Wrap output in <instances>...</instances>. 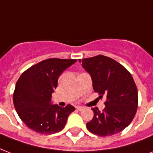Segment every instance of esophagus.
Segmentation results:
<instances>
[{
    "label": "esophagus",
    "instance_id": "1",
    "mask_svg": "<svg viewBox=\"0 0 153 153\" xmlns=\"http://www.w3.org/2000/svg\"><path fill=\"white\" fill-rule=\"evenodd\" d=\"M76 109H77L78 111H83L84 109H85V107L81 106V105H77V106H76Z\"/></svg>",
    "mask_w": 153,
    "mask_h": 153
}]
</instances>
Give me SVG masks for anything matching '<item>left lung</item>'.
<instances>
[{"label":"left lung","mask_w":153,"mask_h":153,"mask_svg":"<svg viewBox=\"0 0 153 153\" xmlns=\"http://www.w3.org/2000/svg\"><path fill=\"white\" fill-rule=\"evenodd\" d=\"M79 61L91 76L94 92L101 98L106 97L102 111L92 108L94 118L86 127L103 137L120 132L131 123L137 111L138 91L132 76L122 64L102 55Z\"/></svg>","instance_id":"1"}]
</instances>
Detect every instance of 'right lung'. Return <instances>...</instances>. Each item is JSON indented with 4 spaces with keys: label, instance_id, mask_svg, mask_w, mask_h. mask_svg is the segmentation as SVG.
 <instances>
[{
    "label": "right lung",
    "instance_id": "obj_1",
    "mask_svg": "<svg viewBox=\"0 0 153 153\" xmlns=\"http://www.w3.org/2000/svg\"><path fill=\"white\" fill-rule=\"evenodd\" d=\"M76 59L51 58L34 64L20 76L13 95V105L22 121L34 131L43 135L59 132L68 117L75 111L71 105H52L51 94L64 70Z\"/></svg>",
    "mask_w": 153,
    "mask_h": 153
}]
</instances>
